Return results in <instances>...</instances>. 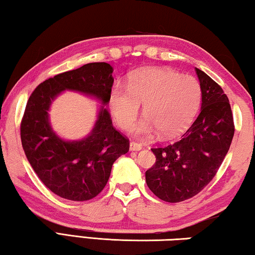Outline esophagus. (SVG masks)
I'll list each match as a JSON object with an SVG mask.
<instances>
[{
	"instance_id": "esophagus-1",
	"label": "esophagus",
	"mask_w": 255,
	"mask_h": 255,
	"mask_svg": "<svg viewBox=\"0 0 255 255\" xmlns=\"http://www.w3.org/2000/svg\"><path fill=\"white\" fill-rule=\"evenodd\" d=\"M141 148V145L135 143V141H131L130 144H129V150H131V152H138V150H140Z\"/></svg>"
}]
</instances>
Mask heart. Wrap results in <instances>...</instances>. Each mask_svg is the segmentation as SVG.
I'll list each match as a JSON object with an SVG mask.
<instances>
[{"mask_svg":"<svg viewBox=\"0 0 255 255\" xmlns=\"http://www.w3.org/2000/svg\"><path fill=\"white\" fill-rule=\"evenodd\" d=\"M201 102V86L196 77L171 68L146 67L129 75L127 88L115 85L109 108L116 123L129 128L143 105L145 117L132 128L138 136L171 138L183 132L195 118Z\"/></svg>","mask_w":255,"mask_h":255,"instance_id":"b5f03b06","label":"heart"}]
</instances>
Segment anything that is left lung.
Instances as JSON below:
<instances>
[{
	"label": "left lung",
	"mask_w": 255,
	"mask_h": 255,
	"mask_svg": "<svg viewBox=\"0 0 255 255\" xmlns=\"http://www.w3.org/2000/svg\"><path fill=\"white\" fill-rule=\"evenodd\" d=\"M201 109L181 139L152 148L156 162L146 171L147 187L166 202L192 198L208 184L230 149L234 123L228 98L210 76L196 68Z\"/></svg>",
	"instance_id": "left-lung-1"
}]
</instances>
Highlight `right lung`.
Returning <instances> with one entry per match:
<instances>
[{
  "label": "right lung",
  "mask_w": 255,
  "mask_h": 255,
  "mask_svg": "<svg viewBox=\"0 0 255 255\" xmlns=\"http://www.w3.org/2000/svg\"><path fill=\"white\" fill-rule=\"evenodd\" d=\"M114 68L108 63H90L42 82L30 96L21 123V141L30 165L55 195L73 201L98 196L109 180L112 164L126 154L129 141L112 126L105 106L109 102ZM65 91L92 97L97 119L88 135L68 141L50 123L51 103Z\"/></svg>",
  "instance_id": "add662e5"
}]
</instances>
